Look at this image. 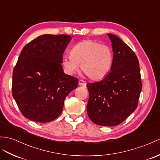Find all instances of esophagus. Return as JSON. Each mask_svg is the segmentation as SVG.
I'll return each instance as SVG.
<instances>
[{"label":"esophagus","mask_w":160,"mask_h":160,"mask_svg":"<svg viewBox=\"0 0 160 160\" xmlns=\"http://www.w3.org/2000/svg\"><path fill=\"white\" fill-rule=\"evenodd\" d=\"M79 85H80V86H85V85H86V83H85L84 81L79 79Z\"/></svg>","instance_id":"34e87169"}]
</instances>
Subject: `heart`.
I'll list each match as a JSON object with an SVG mask.
<instances>
[{
    "mask_svg": "<svg viewBox=\"0 0 160 160\" xmlns=\"http://www.w3.org/2000/svg\"><path fill=\"white\" fill-rule=\"evenodd\" d=\"M71 56L66 57L62 65L69 75L82 71L89 79H102L110 72L113 62V53L110 47L100 42L86 40L77 43L71 51Z\"/></svg>",
    "mask_w": 160,
    "mask_h": 160,
    "instance_id": "b5f03b06",
    "label": "heart"
}]
</instances>
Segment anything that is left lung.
I'll list each match as a JSON object with an SVG mask.
<instances>
[{"label":"left lung","mask_w":160,"mask_h":160,"mask_svg":"<svg viewBox=\"0 0 160 160\" xmlns=\"http://www.w3.org/2000/svg\"><path fill=\"white\" fill-rule=\"evenodd\" d=\"M107 34L113 52L112 66L102 81L87 84V112L97 125L115 126L137 108L142 83L134 52L116 35Z\"/></svg>","instance_id":"1"}]
</instances>
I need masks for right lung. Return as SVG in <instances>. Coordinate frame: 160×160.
<instances>
[{
    "instance_id": "obj_1",
    "label": "right lung",
    "mask_w": 160,
    "mask_h": 160,
    "mask_svg": "<svg viewBox=\"0 0 160 160\" xmlns=\"http://www.w3.org/2000/svg\"><path fill=\"white\" fill-rule=\"evenodd\" d=\"M71 38L65 34H43L22 50L13 72L12 94L27 119L40 123L56 119L66 97L77 88V78L66 75L62 66Z\"/></svg>"
}]
</instances>
